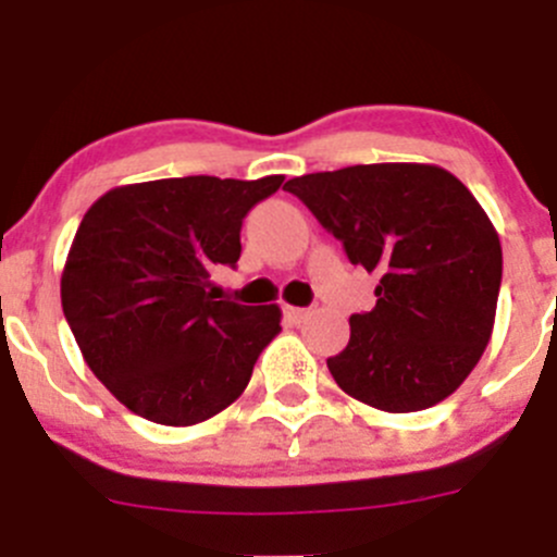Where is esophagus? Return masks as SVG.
Segmentation results:
<instances>
[{
  "label": "esophagus",
  "mask_w": 557,
  "mask_h": 557,
  "mask_svg": "<svg viewBox=\"0 0 557 557\" xmlns=\"http://www.w3.org/2000/svg\"><path fill=\"white\" fill-rule=\"evenodd\" d=\"M307 314H310V312L301 310V307H285V318H288V323H301Z\"/></svg>",
  "instance_id": "34e87169"
}]
</instances>
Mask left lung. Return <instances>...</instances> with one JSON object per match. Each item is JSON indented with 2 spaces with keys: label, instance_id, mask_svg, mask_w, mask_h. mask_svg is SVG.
Returning a JSON list of instances; mask_svg holds the SVG:
<instances>
[{
  "label": "left lung",
  "instance_id": "obj_1",
  "mask_svg": "<svg viewBox=\"0 0 557 557\" xmlns=\"http://www.w3.org/2000/svg\"><path fill=\"white\" fill-rule=\"evenodd\" d=\"M350 263L380 277L372 312L329 358L347 396L383 412L445 401L476 367L496 320L502 243L455 174L434 164H358L285 183Z\"/></svg>",
  "mask_w": 557,
  "mask_h": 557
}]
</instances>
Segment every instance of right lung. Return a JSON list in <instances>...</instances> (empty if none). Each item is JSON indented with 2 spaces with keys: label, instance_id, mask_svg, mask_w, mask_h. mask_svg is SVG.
I'll return each instance as SVG.
<instances>
[{
  "label": "right lung",
  "instance_id": "right-lung-1",
  "mask_svg": "<svg viewBox=\"0 0 557 557\" xmlns=\"http://www.w3.org/2000/svg\"><path fill=\"white\" fill-rule=\"evenodd\" d=\"M283 180H150L83 215L61 307L88 369L134 414L194 425L243 396L283 312L215 301L210 274L237 267L245 215Z\"/></svg>",
  "mask_w": 557,
  "mask_h": 557
}]
</instances>
